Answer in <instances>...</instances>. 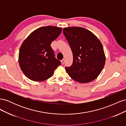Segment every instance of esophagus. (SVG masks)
<instances>
[{
    "instance_id": "1",
    "label": "esophagus",
    "mask_w": 126,
    "mask_h": 126,
    "mask_svg": "<svg viewBox=\"0 0 126 126\" xmlns=\"http://www.w3.org/2000/svg\"><path fill=\"white\" fill-rule=\"evenodd\" d=\"M64 62H65V60H64V59H62V60H61V63H62L63 64H64Z\"/></svg>"
}]
</instances>
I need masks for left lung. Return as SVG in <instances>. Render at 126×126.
<instances>
[{
	"instance_id": "left-lung-1",
	"label": "left lung",
	"mask_w": 126,
	"mask_h": 126,
	"mask_svg": "<svg viewBox=\"0 0 126 126\" xmlns=\"http://www.w3.org/2000/svg\"><path fill=\"white\" fill-rule=\"evenodd\" d=\"M63 33L73 54V63L65 69L70 77L80 83L94 80L105 66L102 45L89 30L82 27L64 28Z\"/></svg>"
}]
</instances>
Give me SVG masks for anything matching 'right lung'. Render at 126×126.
Masks as SVG:
<instances>
[{
    "mask_svg": "<svg viewBox=\"0 0 126 126\" xmlns=\"http://www.w3.org/2000/svg\"><path fill=\"white\" fill-rule=\"evenodd\" d=\"M62 31V28L55 26L43 27L23 42L19 53V64L27 77L41 81L52 77L61 62L55 57L50 45Z\"/></svg>",
    "mask_w": 126,
    "mask_h": 126,
    "instance_id": "obj_1",
    "label": "right lung"
}]
</instances>
